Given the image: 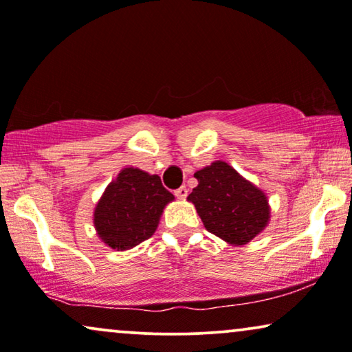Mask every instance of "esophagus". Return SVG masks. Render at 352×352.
<instances>
[{
  "label": "esophagus",
  "mask_w": 352,
  "mask_h": 352,
  "mask_svg": "<svg viewBox=\"0 0 352 352\" xmlns=\"http://www.w3.org/2000/svg\"><path fill=\"white\" fill-rule=\"evenodd\" d=\"M173 195H175L179 199H185L186 195H188V190H186V186H180V188H177L173 191Z\"/></svg>",
  "instance_id": "obj_1"
}]
</instances>
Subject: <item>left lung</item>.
Instances as JSON below:
<instances>
[{
    "label": "left lung",
    "instance_id": "left-lung-1",
    "mask_svg": "<svg viewBox=\"0 0 352 352\" xmlns=\"http://www.w3.org/2000/svg\"><path fill=\"white\" fill-rule=\"evenodd\" d=\"M195 177L198 186L188 199L211 234L234 245H243L268 224L265 193L242 179L229 164L212 162Z\"/></svg>",
    "mask_w": 352,
    "mask_h": 352
}]
</instances>
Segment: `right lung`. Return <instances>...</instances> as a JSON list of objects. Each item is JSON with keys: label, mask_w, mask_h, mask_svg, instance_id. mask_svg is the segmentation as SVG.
<instances>
[{"label": "right lung", "mask_w": 352, "mask_h": 352, "mask_svg": "<svg viewBox=\"0 0 352 352\" xmlns=\"http://www.w3.org/2000/svg\"><path fill=\"white\" fill-rule=\"evenodd\" d=\"M172 199L157 175L123 168L94 211L97 234L109 247L128 250L155 232L162 209Z\"/></svg>", "instance_id": "add662e5"}]
</instances>
